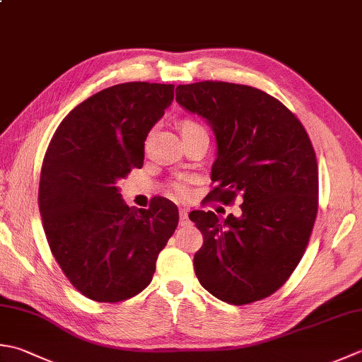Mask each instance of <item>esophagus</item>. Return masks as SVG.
Wrapping results in <instances>:
<instances>
[{
	"label": "esophagus",
	"mask_w": 362,
	"mask_h": 362,
	"mask_svg": "<svg viewBox=\"0 0 362 362\" xmlns=\"http://www.w3.org/2000/svg\"><path fill=\"white\" fill-rule=\"evenodd\" d=\"M179 215H180V224H187L188 223V210L187 209H180Z\"/></svg>",
	"instance_id": "34e87169"
}]
</instances>
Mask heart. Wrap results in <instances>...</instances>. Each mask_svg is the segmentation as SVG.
Here are the masks:
<instances>
[{"instance_id":"heart-1","label":"heart","mask_w":362,"mask_h":362,"mask_svg":"<svg viewBox=\"0 0 362 362\" xmlns=\"http://www.w3.org/2000/svg\"><path fill=\"white\" fill-rule=\"evenodd\" d=\"M180 132L183 136H189L193 133H199V132H205L204 127L197 122L194 119H183L180 122ZM173 191L179 196V197H185L188 194V187L185 182H174L173 183Z\"/></svg>"}]
</instances>
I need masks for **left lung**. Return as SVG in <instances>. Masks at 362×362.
I'll return each mask as SVG.
<instances>
[{
  "instance_id": "obj_1",
  "label": "left lung",
  "mask_w": 362,
  "mask_h": 362,
  "mask_svg": "<svg viewBox=\"0 0 362 362\" xmlns=\"http://www.w3.org/2000/svg\"><path fill=\"white\" fill-rule=\"evenodd\" d=\"M175 100L216 134L215 187L205 199H243L240 216L189 214L204 237L194 254L197 279L235 306L264 300L295 272L317 218L318 166L309 134L278 98L246 84H180Z\"/></svg>"
}]
</instances>
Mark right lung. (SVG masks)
I'll list each match as a JSON object with an SVG mask.
<instances>
[{"instance_id":"right-lung-1","label":"right lung","mask_w":362,"mask_h":362,"mask_svg":"<svg viewBox=\"0 0 362 362\" xmlns=\"http://www.w3.org/2000/svg\"><path fill=\"white\" fill-rule=\"evenodd\" d=\"M173 98L174 84H116L75 106L49 141L42 224L62 273L89 300L119 303L143 292L179 223L169 199L130 209L116 187L143 166L147 133Z\"/></svg>"}]
</instances>
